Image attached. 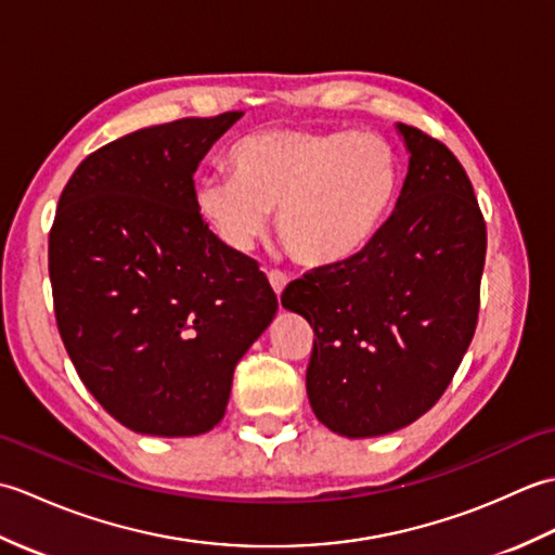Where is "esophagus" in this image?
Returning <instances> with one entry per match:
<instances>
[{
    "label": "esophagus",
    "mask_w": 555,
    "mask_h": 555,
    "mask_svg": "<svg viewBox=\"0 0 555 555\" xmlns=\"http://www.w3.org/2000/svg\"><path fill=\"white\" fill-rule=\"evenodd\" d=\"M267 279H269V284H271V288H274L276 296H281V293H284V288H286V284H288V276L284 274V271H276V269L269 271Z\"/></svg>",
    "instance_id": "34e87169"
}]
</instances>
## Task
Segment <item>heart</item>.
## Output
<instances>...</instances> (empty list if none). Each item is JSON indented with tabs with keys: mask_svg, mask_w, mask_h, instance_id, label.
<instances>
[{
	"mask_svg": "<svg viewBox=\"0 0 555 555\" xmlns=\"http://www.w3.org/2000/svg\"><path fill=\"white\" fill-rule=\"evenodd\" d=\"M231 173L199 176L193 203L217 238L247 253L276 207V233L305 267L356 257L393 215L403 159L379 133L264 128L235 140Z\"/></svg>",
	"mask_w": 555,
	"mask_h": 555,
	"instance_id": "b5f03b06",
	"label": "heart"
}]
</instances>
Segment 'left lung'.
<instances>
[{
	"label": "left lung",
	"mask_w": 555,
	"mask_h": 555,
	"mask_svg": "<svg viewBox=\"0 0 555 555\" xmlns=\"http://www.w3.org/2000/svg\"><path fill=\"white\" fill-rule=\"evenodd\" d=\"M410 152L393 215L356 257L312 269L281 305L314 328L308 398L348 439L422 417L451 384L475 336L487 223L463 164L439 140L398 124Z\"/></svg>",
	"instance_id": "left-lung-1"
}]
</instances>
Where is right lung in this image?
Instances as JSON below:
<instances>
[{"label": "right lung", "instance_id": "add662e5", "mask_svg": "<svg viewBox=\"0 0 555 555\" xmlns=\"http://www.w3.org/2000/svg\"><path fill=\"white\" fill-rule=\"evenodd\" d=\"M243 112L140 128L78 164L50 231L56 326L98 403L150 436H197L276 314L255 259L209 231L193 173Z\"/></svg>", "mask_w": 555, "mask_h": 555}]
</instances>
